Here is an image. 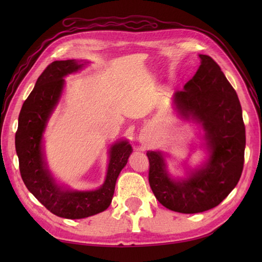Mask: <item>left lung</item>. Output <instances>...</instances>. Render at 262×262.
I'll return each mask as SVG.
<instances>
[{"mask_svg":"<svg viewBox=\"0 0 262 262\" xmlns=\"http://www.w3.org/2000/svg\"><path fill=\"white\" fill-rule=\"evenodd\" d=\"M201 64L184 90L173 95L179 114L199 122L210 157L186 179L171 178L161 152L148 150V182L156 199L171 211L192 214L215 208L236 187L246 145L242 106L217 63L199 54Z\"/></svg>","mask_w":262,"mask_h":262,"instance_id":"left-lung-1","label":"left lung"}]
</instances>
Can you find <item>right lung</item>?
Here are the masks:
<instances>
[{
	"mask_svg": "<svg viewBox=\"0 0 262 262\" xmlns=\"http://www.w3.org/2000/svg\"><path fill=\"white\" fill-rule=\"evenodd\" d=\"M76 60L54 61L38 77L34 90L24 101L15 134V147L24 184L36 199L54 215L84 219L105 211L113 200L119 173L128 163L132 147L126 141L110 148L106 180L93 191H76L59 187L47 168L42 153V133L57 106L64 86V76L81 70Z\"/></svg>",
	"mask_w": 262,
	"mask_h": 262,
	"instance_id": "add662e5",
	"label": "right lung"
}]
</instances>
